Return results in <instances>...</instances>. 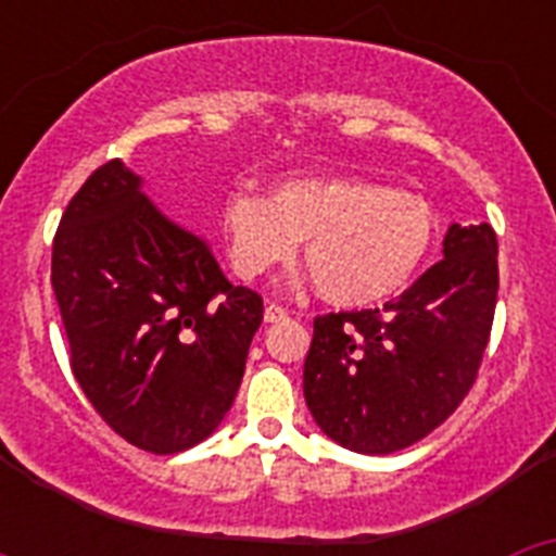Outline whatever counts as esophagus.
<instances>
[{
  "instance_id": "esophagus-1",
  "label": "esophagus",
  "mask_w": 556,
  "mask_h": 556,
  "mask_svg": "<svg viewBox=\"0 0 556 556\" xmlns=\"http://www.w3.org/2000/svg\"><path fill=\"white\" fill-rule=\"evenodd\" d=\"M289 312L283 306H278V303H267V308H264V320L267 323H281L287 320Z\"/></svg>"
}]
</instances>
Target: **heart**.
Instances as JSON below:
<instances>
[{"label": "heart", "mask_w": 556, "mask_h": 556, "mask_svg": "<svg viewBox=\"0 0 556 556\" xmlns=\"http://www.w3.org/2000/svg\"><path fill=\"white\" fill-rule=\"evenodd\" d=\"M230 267L255 281L303 258L337 306L387 301L420 273L437 239V214L412 191L351 175L289 178L269 191H230L223 203Z\"/></svg>", "instance_id": "heart-1"}]
</instances>
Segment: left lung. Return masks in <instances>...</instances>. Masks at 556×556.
<instances>
[{
  "label": "left lung",
  "mask_w": 556,
  "mask_h": 556,
  "mask_svg": "<svg viewBox=\"0 0 556 556\" xmlns=\"http://www.w3.org/2000/svg\"><path fill=\"white\" fill-rule=\"evenodd\" d=\"M443 255L384 308L314 317L303 395L342 448H409L473 387L498 294L495 230L451 225Z\"/></svg>",
  "instance_id": "1"
}]
</instances>
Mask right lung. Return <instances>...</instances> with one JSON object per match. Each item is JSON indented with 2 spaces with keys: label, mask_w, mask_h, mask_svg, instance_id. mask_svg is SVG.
<instances>
[{
  "label": "right lung",
  "mask_w": 556,
  "mask_h": 556,
  "mask_svg": "<svg viewBox=\"0 0 556 556\" xmlns=\"http://www.w3.org/2000/svg\"><path fill=\"white\" fill-rule=\"evenodd\" d=\"M52 289L77 384L127 443L178 454L223 424L264 320L262 294L233 287L119 159L68 200Z\"/></svg>",
  "instance_id": "obj_1"
}]
</instances>
